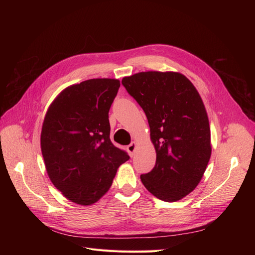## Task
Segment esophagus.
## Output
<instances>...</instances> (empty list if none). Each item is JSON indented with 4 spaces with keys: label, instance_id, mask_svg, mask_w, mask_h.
I'll return each mask as SVG.
<instances>
[{
    "label": "esophagus",
    "instance_id": "34e87169",
    "mask_svg": "<svg viewBox=\"0 0 255 255\" xmlns=\"http://www.w3.org/2000/svg\"><path fill=\"white\" fill-rule=\"evenodd\" d=\"M136 148H137V143H136L135 141L130 142V143H129V144L127 146L128 152L129 153V155H130V156H133V155H134V152H135Z\"/></svg>",
    "mask_w": 255,
    "mask_h": 255
}]
</instances>
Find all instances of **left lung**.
<instances>
[{
  "mask_svg": "<svg viewBox=\"0 0 255 255\" xmlns=\"http://www.w3.org/2000/svg\"><path fill=\"white\" fill-rule=\"evenodd\" d=\"M122 85L143 110L156 152L155 166L140 180L159 200L179 201L198 186L211 158L202 99L179 72H139L123 78Z\"/></svg>",
  "mask_w": 255,
  "mask_h": 255,
  "instance_id": "8db88e82",
  "label": "left lung"
}]
</instances>
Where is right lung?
<instances>
[{
	"label": "right lung",
	"instance_id": "right-lung-1",
	"mask_svg": "<svg viewBox=\"0 0 255 255\" xmlns=\"http://www.w3.org/2000/svg\"><path fill=\"white\" fill-rule=\"evenodd\" d=\"M120 81L91 79L65 88L43 120L40 145L51 182L68 200L91 205L129 156L113 144L109 112Z\"/></svg>",
	"mask_w": 255,
	"mask_h": 255
}]
</instances>
